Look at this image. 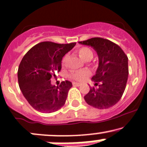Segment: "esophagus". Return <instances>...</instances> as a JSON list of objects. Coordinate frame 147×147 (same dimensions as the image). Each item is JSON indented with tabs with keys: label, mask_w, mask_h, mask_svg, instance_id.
<instances>
[{
	"label": "esophagus",
	"mask_w": 147,
	"mask_h": 147,
	"mask_svg": "<svg viewBox=\"0 0 147 147\" xmlns=\"http://www.w3.org/2000/svg\"><path fill=\"white\" fill-rule=\"evenodd\" d=\"M72 85H73L74 86H81V83H76V82H73L72 83Z\"/></svg>",
	"instance_id": "esophagus-1"
}]
</instances>
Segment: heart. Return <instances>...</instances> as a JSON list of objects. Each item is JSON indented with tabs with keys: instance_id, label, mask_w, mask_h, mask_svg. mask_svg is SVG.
Wrapping results in <instances>:
<instances>
[{
	"instance_id": "b5f03b06",
	"label": "heart",
	"mask_w": 147,
	"mask_h": 147,
	"mask_svg": "<svg viewBox=\"0 0 147 147\" xmlns=\"http://www.w3.org/2000/svg\"><path fill=\"white\" fill-rule=\"evenodd\" d=\"M78 53L79 56L82 59L86 61H89L93 57V53L90 49L88 47H82L79 49ZM68 59V55H66L62 59V64L64 65L66 62V60ZM91 75L90 70L88 69H84V70H77V71L72 72L70 74V77L72 79L77 81H84L86 80Z\"/></svg>"
}]
</instances>
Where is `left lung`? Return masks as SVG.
<instances>
[{
    "mask_svg": "<svg viewBox=\"0 0 147 147\" xmlns=\"http://www.w3.org/2000/svg\"><path fill=\"white\" fill-rule=\"evenodd\" d=\"M96 51L99 63L92 80L97 88L90 87L84 99L98 109H107L116 105L123 96L129 75L128 57L119 46L102 38L79 42Z\"/></svg>",
    "mask_w": 147,
    "mask_h": 147,
    "instance_id": "1",
    "label": "left lung"
}]
</instances>
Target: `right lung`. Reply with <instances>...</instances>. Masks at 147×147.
<instances>
[{
	"label": "right lung",
	"instance_id": "right-lung-1",
	"mask_svg": "<svg viewBox=\"0 0 147 147\" xmlns=\"http://www.w3.org/2000/svg\"><path fill=\"white\" fill-rule=\"evenodd\" d=\"M75 45L42 42L23 57L18 70L19 87L35 110L52 113L64 105L72 83L66 80L55 86L51 80L61 70L63 57Z\"/></svg>",
	"mask_w": 147,
	"mask_h": 147
}]
</instances>
